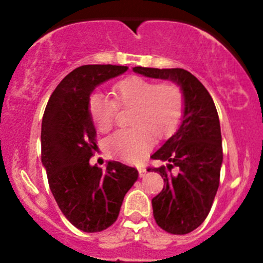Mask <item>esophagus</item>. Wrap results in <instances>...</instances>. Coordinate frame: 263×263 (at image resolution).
<instances>
[{"label": "esophagus", "mask_w": 263, "mask_h": 263, "mask_svg": "<svg viewBox=\"0 0 263 263\" xmlns=\"http://www.w3.org/2000/svg\"><path fill=\"white\" fill-rule=\"evenodd\" d=\"M137 171H139L140 177H144L145 173H146V166L142 165V164H140V165H137Z\"/></svg>", "instance_id": "34e87169"}]
</instances>
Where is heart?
Listing matches in <instances>:
<instances>
[{"label": "heart", "mask_w": 263, "mask_h": 263, "mask_svg": "<svg viewBox=\"0 0 263 263\" xmlns=\"http://www.w3.org/2000/svg\"><path fill=\"white\" fill-rule=\"evenodd\" d=\"M113 101L102 94L91 95L89 112L98 131L107 134L113 128L119 108H132V127L117 131L108 139L107 148L124 161H136L146 153L151 141H163L179 127L184 112V94L178 84H156L132 76L117 82Z\"/></svg>", "instance_id": "heart-1"}]
</instances>
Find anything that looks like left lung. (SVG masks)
I'll list each match as a JSON object with an SVG mask.
<instances>
[{
	"instance_id": "1",
	"label": "left lung",
	"mask_w": 263,
	"mask_h": 263,
	"mask_svg": "<svg viewBox=\"0 0 263 263\" xmlns=\"http://www.w3.org/2000/svg\"><path fill=\"white\" fill-rule=\"evenodd\" d=\"M134 71L177 82L184 94L178 131L151 155L165 165L147 171L164 179L163 191L151 201L156 224L171 234H188L205 221L219 188L222 145L216 107L206 87L183 68L134 67Z\"/></svg>"
}]
</instances>
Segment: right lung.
<instances>
[{
	"label": "right lung",
	"mask_w": 263,
	"mask_h": 263,
	"mask_svg": "<svg viewBox=\"0 0 263 263\" xmlns=\"http://www.w3.org/2000/svg\"><path fill=\"white\" fill-rule=\"evenodd\" d=\"M127 66L86 65L58 84L42 121V163L50 192L66 219L85 233L109 228L118 217L124 195L137 181L136 168L108 161L107 169L90 165L97 131L89 112L92 90L126 72Z\"/></svg>",
	"instance_id": "obj_1"
}]
</instances>
